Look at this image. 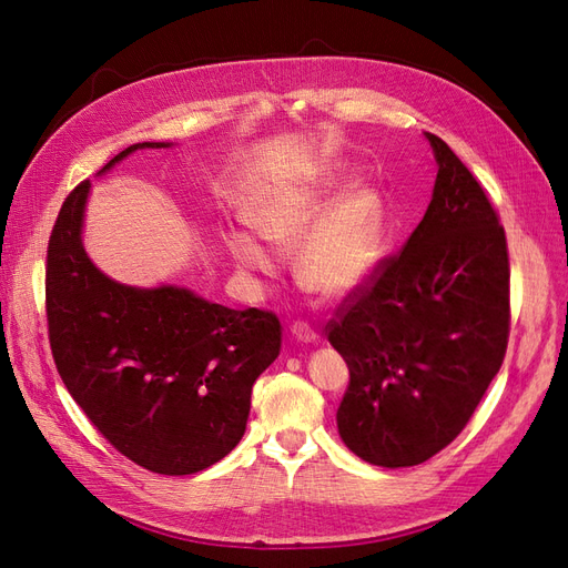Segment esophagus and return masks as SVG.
<instances>
[{
	"instance_id": "1",
	"label": "esophagus",
	"mask_w": 568,
	"mask_h": 568,
	"mask_svg": "<svg viewBox=\"0 0 568 568\" xmlns=\"http://www.w3.org/2000/svg\"><path fill=\"white\" fill-rule=\"evenodd\" d=\"M291 336H294L301 343H315L317 341L315 329H313L311 324H305V322H294V324H291Z\"/></svg>"
}]
</instances>
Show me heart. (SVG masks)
Listing matches in <instances>:
<instances>
[{
  "mask_svg": "<svg viewBox=\"0 0 568 568\" xmlns=\"http://www.w3.org/2000/svg\"><path fill=\"white\" fill-rule=\"evenodd\" d=\"M341 170L280 189L248 209V225L284 251L298 247L301 284L324 298H343L367 282L384 248L386 215L379 194L353 189L341 199ZM225 246L236 265L248 272H272L274 255L261 239L225 232Z\"/></svg>",
  "mask_w": 568,
  "mask_h": 568,
  "instance_id": "1",
  "label": "heart"
}]
</instances>
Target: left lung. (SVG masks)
I'll return each mask as SVG.
<instances>
[{"label":"left lung","mask_w":568,"mask_h":568,"mask_svg":"<svg viewBox=\"0 0 568 568\" xmlns=\"http://www.w3.org/2000/svg\"><path fill=\"white\" fill-rule=\"evenodd\" d=\"M426 136L438 175L422 222L326 324L351 369L338 434L388 469L415 467L462 434L509 338L505 227L469 168Z\"/></svg>","instance_id":"obj_1"}]
</instances>
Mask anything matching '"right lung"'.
I'll return each instance as SVG.
<instances>
[{
  "label": "right lung",
  "instance_id": "obj_1",
  "mask_svg": "<svg viewBox=\"0 0 568 568\" xmlns=\"http://www.w3.org/2000/svg\"><path fill=\"white\" fill-rule=\"evenodd\" d=\"M132 144L101 173L136 149ZM90 180L65 196L47 246L49 346L61 379L113 448L140 467L184 476L242 440L251 390L282 351L274 313L203 301L189 288L109 280L82 246Z\"/></svg>",
  "mask_w": 568,
  "mask_h": 568
}]
</instances>
